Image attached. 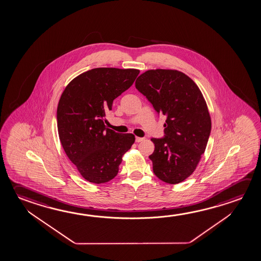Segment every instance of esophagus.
<instances>
[{
  "label": "esophagus",
  "mask_w": 261,
  "mask_h": 261,
  "mask_svg": "<svg viewBox=\"0 0 261 261\" xmlns=\"http://www.w3.org/2000/svg\"><path fill=\"white\" fill-rule=\"evenodd\" d=\"M145 138H143V137H136V142L137 143H139V142H142L143 140H144Z\"/></svg>",
  "instance_id": "1"
}]
</instances>
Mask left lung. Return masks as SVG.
Wrapping results in <instances>:
<instances>
[{"label": "left lung", "mask_w": 261, "mask_h": 261, "mask_svg": "<svg viewBox=\"0 0 261 261\" xmlns=\"http://www.w3.org/2000/svg\"><path fill=\"white\" fill-rule=\"evenodd\" d=\"M136 87L158 114L167 116L165 137L151 139L154 175L178 184L195 171L210 138L211 118L205 98L196 83L177 70H148L138 76Z\"/></svg>", "instance_id": "left-lung-1"}]
</instances>
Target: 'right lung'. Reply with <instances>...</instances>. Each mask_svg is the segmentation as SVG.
Masks as SVG:
<instances>
[{
    "instance_id": "obj_1",
    "label": "right lung",
    "mask_w": 261,
    "mask_h": 261,
    "mask_svg": "<svg viewBox=\"0 0 261 261\" xmlns=\"http://www.w3.org/2000/svg\"><path fill=\"white\" fill-rule=\"evenodd\" d=\"M139 70L101 67L69 83L57 107L61 144L85 179L103 184L118 173L122 158L134 142L133 134L107 128L106 114L113 101L128 89Z\"/></svg>"
}]
</instances>
